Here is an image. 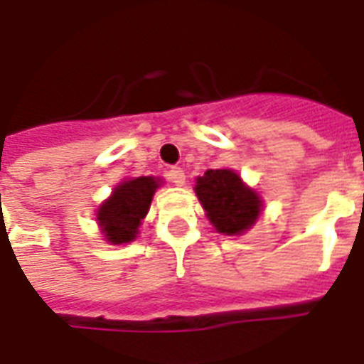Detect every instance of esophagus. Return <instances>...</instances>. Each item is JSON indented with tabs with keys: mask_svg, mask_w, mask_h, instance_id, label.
Masks as SVG:
<instances>
[{
	"mask_svg": "<svg viewBox=\"0 0 364 364\" xmlns=\"http://www.w3.org/2000/svg\"><path fill=\"white\" fill-rule=\"evenodd\" d=\"M168 179H170L173 185H177V187H181V185H185V170L179 166L170 168V172H168Z\"/></svg>",
	"mask_w": 364,
	"mask_h": 364,
	"instance_id": "34e87169",
	"label": "esophagus"
}]
</instances>
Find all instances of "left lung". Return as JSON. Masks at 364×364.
Wrapping results in <instances>:
<instances>
[{"instance_id":"1","label":"left lung","mask_w":364,"mask_h":364,"mask_svg":"<svg viewBox=\"0 0 364 364\" xmlns=\"http://www.w3.org/2000/svg\"><path fill=\"white\" fill-rule=\"evenodd\" d=\"M194 192L209 223L218 233L226 235H241L252 228L264 205L258 192L247 187L243 179L228 168L208 170L196 179Z\"/></svg>"}]
</instances>
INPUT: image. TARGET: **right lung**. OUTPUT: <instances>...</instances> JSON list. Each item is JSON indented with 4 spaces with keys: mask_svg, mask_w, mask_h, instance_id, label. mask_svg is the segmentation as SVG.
Listing matches in <instances>:
<instances>
[{
    "mask_svg": "<svg viewBox=\"0 0 364 364\" xmlns=\"http://www.w3.org/2000/svg\"><path fill=\"white\" fill-rule=\"evenodd\" d=\"M159 181L161 179L151 176L121 181L112 191V196L100 203L97 223L108 243H131L138 237L141 218L149 211L153 194L161 185Z\"/></svg>",
    "mask_w": 364,
    "mask_h": 364,
    "instance_id": "right-lung-1",
    "label": "right lung"
}]
</instances>
